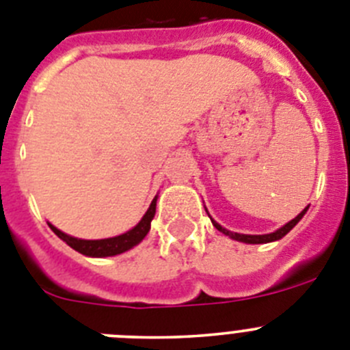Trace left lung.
Wrapping results in <instances>:
<instances>
[{"label": "left lung", "mask_w": 350, "mask_h": 350, "mask_svg": "<svg viewBox=\"0 0 350 350\" xmlns=\"http://www.w3.org/2000/svg\"><path fill=\"white\" fill-rule=\"evenodd\" d=\"M305 212H307V208L303 210L301 213H298V215H296V217L293 219V221L287 222L286 226H282L280 230H277V231H275V233H270V234H240V233H231V231L224 230V228H222L221 224H217V222H215V221H212V224L215 226V228H217V230L221 231V233L228 234V237H231V238H233V240H238V242H243V243H268V242H275V240H280V238H282V237H286V234L289 233V231L293 230V228H295L296 224H298L299 219H301L303 215H305Z\"/></svg>", "instance_id": "8db88e82"}]
</instances>
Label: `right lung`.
I'll use <instances>...</instances> for the list:
<instances>
[{
    "mask_svg": "<svg viewBox=\"0 0 350 350\" xmlns=\"http://www.w3.org/2000/svg\"><path fill=\"white\" fill-rule=\"evenodd\" d=\"M156 202L157 198H154L148 210L145 212V215L142 217V221L138 222L133 230H129L128 233L119 234V237L113 238H105V240H80V238H73L70 234L63 233L57 228H54L52 224L51 230L54 231L61 240L68 243L71 249H75L77 252L83 256H92V258H107V256H116L122 254L126 250H129L131 247H135L137 243H140L145 238V234L150 230V221L154 219V213H156Z\"/></svg>",
    "mask_w": 350,
    "mask_h": 350,
    "instance_id": "1",
    "label": "right lung"
}]
</instances>
